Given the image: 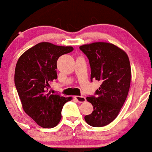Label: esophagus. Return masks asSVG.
<instances>
[{"label":"esophagus","instance_id":"34e87169","mask_svg":"<svg viewBox=\"0 0 152 152\" xmlns=\"http://www.w3.org/2000/svg\"><path fill=\"white\" fill-rule=\"evenodd\" d=\"M74 98L76 99L79 103H84V102L86 101L85 97L84 96H75Z\"/></svg>","mask_w":152,"mask_h":152}]
</instances>
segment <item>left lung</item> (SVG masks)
I'll use <instances>...</instances> for the list:
<instances>
[{"instance_id": "8db88e82", "label": "left lung", "mask_w": 152, "mask_h": 152, "mask_svg": "<svg viewBox=\"0 0 152 152\" xmlns=\"http://www.w3.org/2000/svg\"><path fill=\"white\" fill-rule=\"evenodd\" d=\"M79 49L89 60L91 81L101 83L95 95L87 97L94 111L84 119L92 127H103L116 119L128 95L130 60L124 51L109 43H92Z\"/></svg>"}]
</instances>
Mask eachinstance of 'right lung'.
<instances>
[{
  "instance_id": "obj_1",
  "label": "right lung",
  "mask_w": 152,
  "mask_h": 152,
  "mask_svg": "<svg viewBox=\"0 0 152 152\" xmlns=\"http://www.w3.org/2000/svg\"><path fill=\"white\" fill-rule=\"evenodd\" d=\"M73 50L72 47L41 42L27 50L17 61L14 84L24 111L44 128L58 124L64 104L71 100V97L52 95L49 84L57 79L59 57Z\"/></svg>"
}]
</instances>
